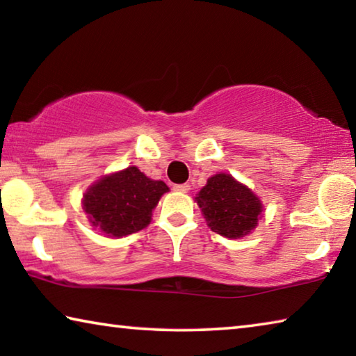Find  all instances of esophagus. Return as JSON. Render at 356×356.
Listing matches in <instances>:
<instances>
[{
	"label": "esophagus",
	"mask_w": 356,
	"mask_h": 356,
	"mask_svg": "<svg viewBox=\"0 0 356 356\" xmlns=\"http://www.w3.org/2000/svg\"><path fill=\"white\" fill-rule=\"evenodd\" d=\"M174 190L179 191V193H186L190 190V185L188 184H179V185H174Z\"/></svg>",
	"instance_id": "1"
}]
</instances>
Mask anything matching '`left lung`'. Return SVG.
<instances>
[{
    "label": "left lung",
    "instance_id": "8db88e82",
    "mask_svg": "<svg viewBox=\"0 0 356 356\" xmlns=\"http://www.w3.org/2000/svg\"><path fill=\"white\" fill-rule=\"evenodd\" d=\"M195 201L207 226L231 240L251 234L264 215V204L256 193L226 172L209 177Z\"/></svg>",
    "mask_w": 356,
    "mask_h": 356
}]
</instances>
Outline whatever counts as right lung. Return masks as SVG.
I'll list each match as a JSON object with an SVG mask.
<instances>
[{"mask_svg":"<svg viewBox=\"0 0 356 356\" xmlns=\"http://www.w3.org/2000/svg\"><path fill=\"white\" fill-rule=\"evenodd\" d=\"M170 191L163 180L149 179L136 166L106 174L84 191L88 221L106 237L120 238L147 227L160 197Z\"/></svg>","mask_w":356,"mask_h":356,"instance_id":"add662e5","label":"right lung"}]
</instances>
